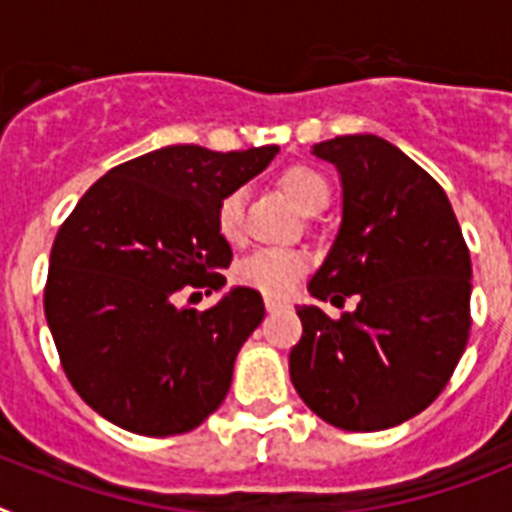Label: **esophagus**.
Masks as SVG:
<instances>
[{"label":"esophagus","instance_id":"34e87169","mask_svg":"<svg viewBox=\"0 0 512 512\" xmlns=\"http://www.w3.org/2000/svg\"><path fill=\"white\" fill-rule=\"evenodd\" d=\"M265 309H268L270 314H275V311L288 309V304H283V301H278V299H265Z\"/></svg>","mask_w":512,"mask_h":512}]
</instances>
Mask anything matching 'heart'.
<instances>
[{
  "label": "heart",
  "mask_w": 512,
  "mask_h": 512,
  "mask_svg": "<svg viewBox=\"0 0 512 512\" xmlns=\"http://www.w3.org/2000/svg\"><path fill=\"white\" fill-rule=\"evenodd\" d=\"M278 188L301 213H317L330 201V182L309 164H293L278 177ZM216 229L221 239L237 244L244 237L242 193L224 195L216 208ZM309 268L301 250H260L237 265V281L265 296H288Z\"/></svg>",
  "instance_id": "1"
}]
</instances>
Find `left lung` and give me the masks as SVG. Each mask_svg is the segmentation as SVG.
Returning a JSON list of instances; mask_svg holds the SVG:
<instances>
[{
	"label": "left lung",
	"instance_id": "8db88e82",
	"mask_svg": "<svg viewBox=\"0 0 512 512\" xmlns=\"http://www.w3.org/2000/svg\"><path fill=\"white\" fill-rule=\"evenodd\" d=\"M311 154L335 164L342 219L309 293L358 306L340 319L296 306L304 335L288 355L291 381L335 428H394L446 389L464 355L469 250L441 185L386 139L337 136Z\"/></svg>",
	"mask_w": 512,
	"mask_h": 512
}]
</instances>
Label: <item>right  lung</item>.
Here are the masks:
<instances>
[{
    "label": "right lung",
    "instance_id": "right-lung-1",
    "mask_svg": "<svg viewBox=\"0 0 512 512\" xmlns=\"http://www.w3.org/2000/svg\"><path fill=\"white\" fill-rule=\"evenodd\" d=\"M275 154L162 146L102 175L64 221L43 309L71 386L97 415L167 438L219 410L265 317L262 296L231 286L206 311L175 299L185 286H226L231 247L216 208Z\"/></svg>",
    "mask_w": 512,
    "mask_h": 512
}]
</instances>
